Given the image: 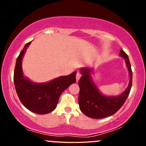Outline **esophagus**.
Segmentation results:
<instances>
[{
    "instance_id": "esophagus-1",
    "label": "esophagus",
    "mask_w": 146,
    "mask_h": 146,
    "mask_svg": "<svg viewBox=\"0 0 146 146\" xmlns=\"http://www.w3.org/2000/svg\"><path fill=\"white\" fill-rule=\"evenodd\" d=\"M81 76H82L81 73H80V72H78V73H77V74H76V80H77V81H78V80H80V78H81Z\"/></svg>"
}]
</instances>
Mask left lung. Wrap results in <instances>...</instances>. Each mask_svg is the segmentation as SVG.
Instances as JSON below:
<instances>
[{
    "mask_svg": "<svg viewBox=\"0 0 146 146\" xmlns=\"http://www.w3.org/2000/svg\"><path fill=\"white\" fill-rule=\"evenodd\" d=\"M119 56L123 57L125 60L130 78L128 88L119 96H104L92 82L89 68L81 70L82 76L78 81L80 86L78 102L80 110L87 117L93 119H102L113 115L121 108L128 98L132 86L131 65L128 55L121 48Z\"/></svg>",
    "mask_w": 146,
    "mask_h": 146,
    "instance_id": "left-lung-1",
    "label": "left lung"
}]
</instances>
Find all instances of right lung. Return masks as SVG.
<instances>
[{
	"instance_id": "1",
	"label": "right lung",
	"mask_w": 146,
	"mask_h": 146,
	"mask_svg": "<svg viewBox=\"0 0 146 146\" xmlns=\"http://www.w3.org/2000/svg\"><path fill=\"white\" fill-rule=\"evenodd\" d=\"M31 42L27 43L16 60L14 74L15 88L21 103L33 113L47 114L56 108L62 93L76 82V72L48 83L36 84L25 78L22 71V59Z\"/></svg>"
}]
</instances>
